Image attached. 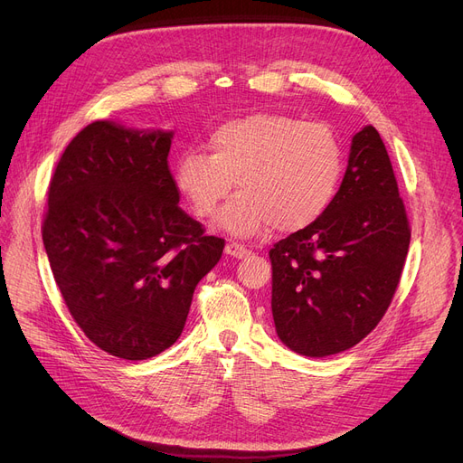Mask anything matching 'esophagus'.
<instances>
[{"label":"esophagus","mask_w":463,"mask_h":463,"mask_svg":"<svg viewBox=\"0 0 463 463\" xmlns=\"http://www.w3.org/2000/svg\"><path fill=\"white\" fill-rule=\"evenodd\" d=\"M225 253L231 257H236V259H244L250 251H248V248L238 244V241H229V244L225 246Z\"/></svg>","instance_id":"obj_1"}]
</instances>
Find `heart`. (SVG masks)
I'll list each match as a JSON object with an SVG mask.
<instances>
[{
    "label": "heart",
    "mask_w": 463,
    "mask_h": 463,
    "mask_svg": "<svg viewBox=\"0 0 463 463\" xmlns=\"http://www.w3.org/2000/svg\"><path fill=\"white\" fill-rule=\"evenodd\" d=\"M208 150H185L175 166L178 191L199 219L213 217L238 182L240 194L219 215L234 236L276 225L300 232L326 213L344 173V152L325 124L260 112L212 129Z\"/></svg>",
    "instance_id": "heart-1"
}]
</instances>
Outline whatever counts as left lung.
I'll return each instance as SVG.
<instances>
[{"instance_id": "8db88e82", "label": "left lung", "mask_w": 463, "mask_h": 463, "mask_svg": "<svg viewBox=\"0 0 463 463\" xmlns=\"http://www.w3.org/2000/svg\"><path fill=\"white\" fill-rule=\"evenodd\" d=\"M409 240L391 157L377 129L366 126L353 137L344 182L326 213L270 250L281 342L311 358L362 342L392 302Z\"/></svg>"}]
</instances>
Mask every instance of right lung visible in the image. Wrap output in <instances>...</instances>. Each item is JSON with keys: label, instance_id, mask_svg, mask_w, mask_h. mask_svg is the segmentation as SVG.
Listing matches in <instances>:
<instances>
[{"label": "right lung", "instance_id": "add662e5", "mask_svg": "<svg viewBox=\"0 0 463 463\" xmlns=\"http://www.w3.org/2000/svg\"><path fill=\"white\" fill-rule=\"evenodd\" d=\"M170 142L173 131L93 121L48 187L43 241L63 302L90 342L124 360L176 342L225 248L178 206Z\"/></svg>", "mask_w": 463, "mask_h": 463}]
</instances>
